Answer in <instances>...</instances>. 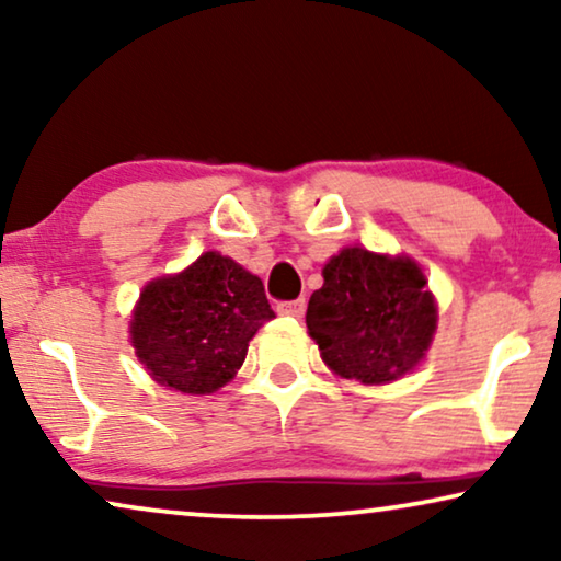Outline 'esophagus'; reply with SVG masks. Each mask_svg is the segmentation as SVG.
<instances>
[{"mask_svg":"<svg viewBox=\"0 0 561 561\" xmlns=\"http://www.w3.org/2000/svg\"><path fill=\"white\" fill-rule=\"evenodd\" d=\"M306 311V301L304 298H294V301H280L278 304V313H283V317H296L301 319Z\"/></svg>","mask_w":561,"mask_h":561,"instance_id":"1","label":"esophagus"}]
</instances>
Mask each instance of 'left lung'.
<instances>
[{"label": "left lung", "instance_id": "1", "mask_svg": "<svg viewBox=\"0 0 561 561\" xmlns=\"http://www.w3.org/2000/svg\"><path fill=\"white\" fill-rule=\"evenodd\" d=\"M421 267L409 257L347 248L324 265L306 327L336 375L388 382L411 373L432 344L436 306Z\"/></svg>", "mask_w": 561, "mask_h": 561}]
</instances>
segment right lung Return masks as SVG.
I'll list each match as a JSON object with an SVG mask.
<instances>
[{"mask_svg": "<svg viewBox=\"0 0 561 561\" xmlns=\"http://www.w3.org/2000/svg\"><path fill=\"white\" fill-rule=\"evenodd\" d=\"M275 317L263 280L219 252L145 286L133 344L152 378L181 393H214L234 378L248 344Z\"/></svg>", "mask_w": 561, "mask_h": 561, "instance_id": "1", "label": "right lung"}]
</instances>
